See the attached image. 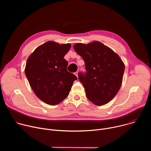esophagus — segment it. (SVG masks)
<instances>
[{
  "mask_svg": "<svg viewBox=\"0 0 151 151\" xmlns=\"http://www.w3.org/2000/svg\"><path fill=\"white\" fill-rule=\"evenodd\" d=\"M75 75L77 76V78L78 77V72H75Z\"/></svg>",
  "mask_w": 151,
  "mask_h": 151,
  "instance_id": "obj_1",
  "label": "esophagus"
}]
</instances>
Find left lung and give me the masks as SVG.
Returning a JSON list of instances; mask_svg holds the SVG:
<instances>
[{
    "label": "left lung",
    "instance_id": "1",
    "mask_svg": "<svg viewBox=\"0 0 151 151\" xmlns=\"http://www.w3.org/2000/svg\"><path fill=\"white\" fill-rule=\"evenodd\" d=\"M73 48L85 62V72H79L87 99L97 106L104 105L116 96L122 84L125 66L113 50L94 41L76 44Z\"/></svg>",
    "mask_w": 151,
    "mask_h": 151
}]
</instances>
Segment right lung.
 <instances>
[{
	"label": "right lung",
	"mask_w": 151,
	"mask_h": 151,
	"mask_svg": "<svg viewBox=\"0 0 151 151\" xmlns=\"http://www.w3.org/2000/svg\"><path fill=\"white\" fill-rule=\"evenodd\" d=\"M70 44L48 41L38 47L27 60L25 74L30 87L42 101L55 105L66 99L77 77L67 70L64 55Z\"/></svg>",
	"instance_id": "add662e5"
}]
</instances>
